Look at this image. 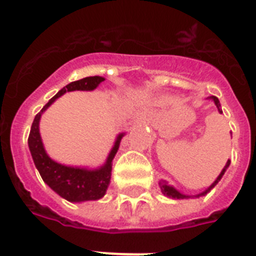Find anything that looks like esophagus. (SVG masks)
<instances>
[{"label": "esophagus", "mask_w": 256, "mask_h": 256, "mask_svg": "<svg viewBox=\"0 0 256 256\" xmlns=\"http://www.w3.org/2000/svg\"><path fill=\"white\" fill-rule=\"evenodd\" d=\"M138 118H139V120H144V118H146V114H139V116H138Z\"/></svg>", "instance_id": "1"}]
</instances>
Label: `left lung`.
Wrapping results in <instances>:
<instances>
[{
    "instance_id": "obj_1",
    "label": "left lung",
    "mask_w": 256,
    "mask_h": 256,
    "mask_svg": "<svg viewBox=\"0 0 256 256\" xmlns=\"http://www.w3.org/2000/svg\"><path fill=\"white\" fill-rule=\"evenodd\" d=\"M208 100H210V101H213L216 106H217L218 112H220V113H222L221 104H220V100H218L217 97H214V96H210V97H208ZM229 166H230V160H228V162H226V164H225V167L222 168L221 174H220V175L217 176V178H216L214 182H212V186H208V188L205 189V190H202V192L198 193V194H194V196H189V194H184V193L180 192V190H178V189H176L174 186H170V184H168V182H166V180H160V182H159V186H160V190H162V193H163L164 196L168 197V198H174V200H184V198H197V197H202V196H205L206 193L210 192L212 189H213L216 186H217L218 182H220V180H221V178H222V176L225 175L226 170L229 168Z\"/></svg>"
}]
</instances>
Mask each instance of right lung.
Returning a JSON list of instances; mask_svg holds the SVG:
<instances>
[{
	"label": "right lung",
	"instance_id": "obj_1",
	"mask_svg": "<svg viewBox=\"0 0 256 256\" xmlns=\"http://www.w3.org/2000/svg\"><path fill=\"white\" fill-rule=\"evenodd\" d=\"M104 80L105 78L101 76H89V78H81V80L72 81L66 85L63 89H60L59 92L46 104L43 109L35 116L30 135H28V148H30L35 167L40 174L43 182L52 189L54 192L58 193L60 197H63L64 200L70 201V202L94 201L105 196V193L109 188L110 178H112L113 159L120 148L121 139L124 138L126 132H120L117 135L106 160L100 167L89 168L78 167V166H66V164L51 159L47 154L44 144L42 142L39 122H40L42 114L44 113L59 97H62L67 92H74V90H85V92L94 90Z\"/></svg>",
	"mask_w": 256,
	"mask_h": 256
}]
</instances>
